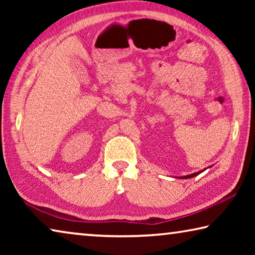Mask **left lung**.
I'll use <instances>...</instances> for the list:
<instances>
[{"mask_svg": "<svg viewBox=\"0 0 255 255\" xmlns=\"http://www.w3.org/2000/svg\"><path fill=\"white\" fill-rule=\"evenodd\" d=\"M201 172H204V170L202 171H199V172H197V173H193V174H190V175H185V176H181V179H189V178H193V176H196V175H198V174H200Z\"/></svg>", "mask_w": 255, "mask_h": 255, "instance_id": "1", "label": "left lung"}]
</instances>
